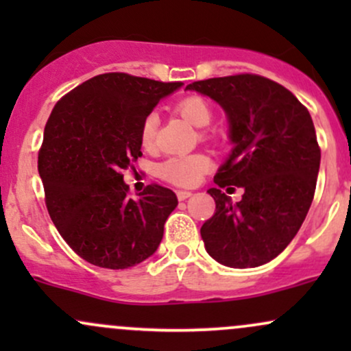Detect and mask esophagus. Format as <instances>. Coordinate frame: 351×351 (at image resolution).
<instances>
[{
    "label": "esophagus",
    "mask_w": 351,
    "mask_h": 351,
    "mask_svg": "<svg viewBox=\"0 0 351 351\" xmlns=\"http://www.w3.org/2000/svg\"><path fill=\"white\" fill-rule=\"evenodd\" d=\"M193 193L191 191H183V189H180V191H176V196H178L180 201H184L188 198H191Z\"/></svg>",
    "instance_id": "esophagus-1"
}]
</instances>
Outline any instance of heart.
<instances>
[{
    "label": "heart",
    "instance_id": "obj_1",
    "mask_svg": "<svg viewBox=\"0 0 351 351\" xmlns=\"http://www.w3.org/2000/svg\"><path fill=\"white\" fill-rule=\"evenodd\" d=\"M176 112L181 119L196 128H206L213 120V110L209 104L201 97H186L176 106ZM158 114L152 112L143 119L140 128V143L143 148H152L155 143L156 130H158ZM211 168V162L204 155H191L183 158H170L158 167V175L168 183L176 186H195L201 180L203 173Z\"/></svg>",
    "mask_w": 351,
    "mask_h": 351
}]
</instances>
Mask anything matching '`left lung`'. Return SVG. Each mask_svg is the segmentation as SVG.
Wrapping results in <instances>:
<instances>
[{
	"instance_id": "8db88e82",
	"label": "left lung",
	"mask_w": 351,
	"mask_h": 351,
	"mask_svg": "<svg viewBox=\"0 0 351 351\" xmlns=\"http://www.w3.org/2000/svg\"><path fill=\"white\" fill-rule=\"evenodd\" d=\"M186 90L223 108L232 145L217 186L208 189L216 213L201 228L206 252L234 269L271 263L295 237L315 193L320 148L312 117L291 90L261 75L198 80ZM228 184L245 189L243 200L232 204L220 191Z\"/></svg>"
}]
</instances>
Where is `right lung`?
<instances>
[{
    "mask_svg": "<svg viewBox=\"0 0 351 351\" xmlns=\"http://www.w3.org/2000/svg\"><path fill=\"white\" fill-rule=\"evenodd\" d=\"M181 86L110 72L86 80L56 104L38 170L52 223L87 263L134 267L162 243L178 198L160 184H148L138 199L128 198L122 171L142 156L145 117Z\"/></svg>",
    "mask_w": 351,
    "mask_h": 351,
    "instance_id": "obj_1",
    "label": "right lung"
}]
</instances>
